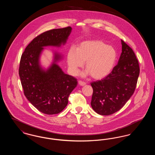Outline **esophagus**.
Listing matches in <instances>:
<instances>
[{"mask_svg": "<svg viewBox=\"0 0 155 155\" xmlns=\"http://www.w3.org/2000/svg\"><path fill=\"white\" fill-rule=\"evenodd\" d=\"M78 84L80 85L81 86H84L85 85H86V83L85 82H83V81H78Z\"/></svg>", "mask_w": 155, "mask_h": 155, "instance_id": "34e87169", "label": "esophagus"}]
</instances>
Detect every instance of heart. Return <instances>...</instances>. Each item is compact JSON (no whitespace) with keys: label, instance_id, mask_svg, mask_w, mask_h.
<instances>
[{"label":"heart","instance_id":"b5f03b06","mask_svg":"<svg viewBox=\"0 0 155 155\" xmlns=\"http://www.w3.org/2000/svg\"><path fill=\"white\" fill-rule=\"evenodd\" d=\"M67 63L71 74L75 75L85 62L87 70L84 77L89 74L96 80L107 76L113 70L116 60L117 52L112 46L99 40L82 42L78 48L71 46L67 53Z\"/></svg>","mask_w":155,"mask_h":155}]
</instances>
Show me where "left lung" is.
I'll list each match as a JSON object with an SVG mask.
<instances>
[{
    "label": "left lung",
    "mask_w": 155,
    "mask_h": 155,
    "mask_svg": "<svg viewBox=\"0 0 155 155\" xmlns=\"http://www.w3.org/2000/svg\"><path fill=\"white\" fill-rule=\"evenodd\" d=\"M122 52L110 74L102 80L92 82L91 104L97 114H112L120 110L133 95L140 74L138 61L133 49L121 40Z\"/></svg>",
    "instance_id": "1"
}]
</instances>
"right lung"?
<instances>
[{"label":"right lung","instance_id":"1","mask_svg":"<svg viewBox=\"0 0 155 155\" xmlns=\"http://www.w3.org/2000/svg\"><path fill=\"white\" fill-rule=\"evenodd\" d=\"M71 30L68 27L45 32L31 42L21 58L19 75L24 95L36 109L46 114L63 110L78 82L58 64L63 59L61 53L53 51L52 63L46 68L41 65V56L45 47L60 48L66 44Z\"/></svg>","mask_w":155,"mask_h":155}]
</instances>
